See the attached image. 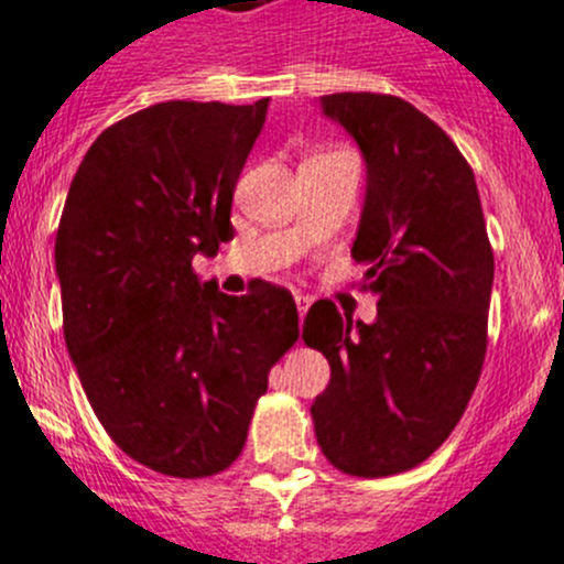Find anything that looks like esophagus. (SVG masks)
<instances>
[{
	"label": "esophagus",
	"mask_w": 564,
	"mask_h": 564,
	"mask_svg": "<svg viewBox=\"0 0 564 564\" xmlns=\"http://www.w3.org/2000/svg\"><path fill=\"white\" fill-rule=\"evenodd\" d=\"M295 306H299V315L301 317H304L306 315V310H310V306H312V299H310V295H295Z\"/></svg>",
	"instance_id": "esophagus-1"
}]
</instances>
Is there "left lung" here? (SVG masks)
<instances>
[{"label": "left lung", "mask_w": 564, "mask_h": 564, "mask_svg": "<svg viewBox=\"0 0 564 564\" xmlns=\"http://www.w3.org/2000/svg\"><path fill=\"white\" fill-rule=\"evenodd\" d=\"M323 115L345 128L367 164L350 254L378 295L372 323L328 299L304 317V343L332 381L312 403L328 464L389 477L431 458L469 405L488 348L494 249L469 161L398 95L334 93Z\"/></svg>", "instance_id": "1"}]
</instances>
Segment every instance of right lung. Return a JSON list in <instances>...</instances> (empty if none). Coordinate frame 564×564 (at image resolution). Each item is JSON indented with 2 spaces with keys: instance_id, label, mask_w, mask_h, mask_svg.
Wrapping results in <instances>:
<instances>
[{
  "instance_id": "add662e5",
  "label": "right lung",
  "mask_w": 564,
  "mask_h": 564,
  "mask_svg": "<svg viewBox=\"0 0 564 564\" xmlns=\"http://www.w3.org/2000/svg\"><path fill=\"white\" fill-rule=\"evenodd\" d=\"M269 98L166 100L106 128L59 219L65 345L111 442L148 469L197 479L247 444L269 372L299 339L284 288L199 282L192 260L236 236L232 192Z\"/></svg>"
}]
</instances>
